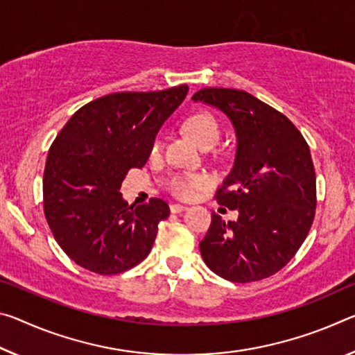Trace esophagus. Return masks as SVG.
Returning <instances> with one entry per match:
<instances>
[{
  "instance_id": "1",
  "label": "esophagus",
  "mask_w": 355,
  "mask_h": 355,
  "mask_svg": "<svg viewBox=\"0 0 355 355\" xmlns=\"http://www.w3.org/2000/svg\"><path fill=\"white\" fill-rule=\"evenodd\" d=\"M187 208H188V207H184V205L172 204V205H171V211H172V213H182V211L187 210Z\"/></svg>"
}]
</instances>
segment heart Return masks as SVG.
<instances>
[{
  "instance_id": "heart-1",
  "label": "heart",
  "mask_w": 355,
  "mask_h": 355,
  "mask_svg": "<svg viewBox=\"0 0 355 355\" xmlns=\"http://www.w3.org/2000/svg\"><path fill=\"white\" fill-rule=\"evenodd\" d=\"M183 128L202 148L213 147L221 137V126H219L215 115L205 110L193 112L188 115L183 121ZM159 148L161 139L156 137L151 144V153H157ZM208 184H210V180L205 175H200V173H178V175H173L168 180L167 188L172 196L188 200L196 198Z\"/></svg>"
}]
</instances>
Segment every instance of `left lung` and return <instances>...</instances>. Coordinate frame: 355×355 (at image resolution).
I'll return each mask as SVG.
<instances>
[{
    "instance_id": "left-lung-1",
    "label": "left lung",
    "mask_w": 355,
    "mask_h": 355,
    "mask_svg": "<svg viewBox=\"0 0 355 355\" xmlns=\"http://www.w3.org/2000/svg\"><path fill=\"white\" fill-rule=\"evenodd\" d=\"M193 99L224 112L237 134L234 167L215 198L239 219L211 213L202 259L234 283L272 277L299 251L316 211L306 140L288 116L241 89L202 88Z\"/></svg>"
}]
</instances>
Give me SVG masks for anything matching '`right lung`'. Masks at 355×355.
<instances>
[{"label": "right lung", "mask_w": 355, "mask_h": 355, "mask_svg": "<svg viewBox=\"0 0 355 355\" xmlns=\"http://www.w3.org/2000/svg\"><path fill=\"white\" fill-rule=\"evenodd\" d=\"M188 85L161 92L105 94L80 107L55 137L44 171V213L56 243L77 266L116 275L150 254L157 224L168 216L162 199L128 205L126 173L140 168Z\"/></svg>", "instance_id": "obj_1"}]
</instances>
